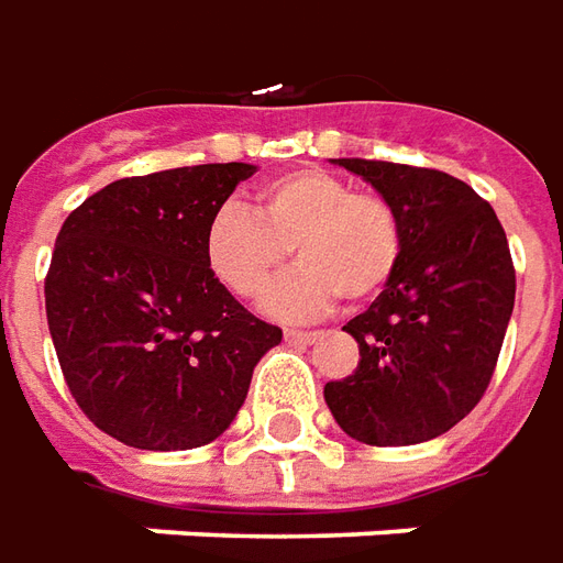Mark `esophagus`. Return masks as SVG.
I'll list each match as a JSON object with an SVG mask.
<instances>
[{
	"instance_id": "esophagus-1",
	"label": "esophagus",
	"mask_w": 563,
	"mask_h": 563,
	"mask_svg": "<svg viewBox=\"0 0 563 563\" xmlns=\"http://www.w3.org/2000/svg\"><path fill=\"white\" fill-rule=\"evenodd\" d=\"M285 340H288V343H300V346H306V343H316V340H319V333L288 328V331H285Z\"/></svg>"
}]
</instances>
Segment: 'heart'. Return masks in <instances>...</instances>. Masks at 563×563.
Here are the masks:
<instances>
[{
  "label": "heart",
  "instance_id": "heart-1",
  "mask_svg": "<svg viewBox=\"0 0 563 563\" xmlns=\"http://www.w3.org/2000/svg\"><path fill=\"white\" fill-rule=\"evenodd\" d=\"M290 257L300 266L269 290L282 319L316 316L340 297L371 303L405 254V220L374 189H352L321 168H297L260 186L247 211L220 205L205 227V263L227 290L257 300Z\"/></svg>",
  "mask_w": 563,
  "mask_h": 563
}]
</instances>
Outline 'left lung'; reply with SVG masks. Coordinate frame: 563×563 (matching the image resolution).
Masks as SVG:
<instances>
[{"instance_id":"1","label":"left lung","mask_w":563,"mask_h":563,"mask_svg":"<svg viewBox=\"0 0 563 563\" xmlns=\"http://www.w3.org/2000/svg\"><path fill=\"white\" fill-rule=\"evenodd\" d=\"M398 208L405 254L389 288L343 331L358 367L324 386L355 441L407 448L444 435L490 386L515 306V266L494 208L435 168L336 158Z\"/></svg>"}]
</instances>
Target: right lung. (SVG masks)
Returning <instances> with one entry per match:
<instances>
[{
    "label": "right lung",
    "instance_id": "add662e5",
    "mask_svg": "<svg viewBox=\"0 0 563 563\" xmlns=\"http://www.w3.org/2000/svg\"><path fill=\"white\" fill-rule=\"evenodd\" d=\"M254 165L125 177L64 220L45 316L69 395L100 432L189 451L235 420L282 328L251 316L205 263V227Z\"/></svg>",
    "mask_w": 563,
    "mask_h": 563
}]
</instances>
